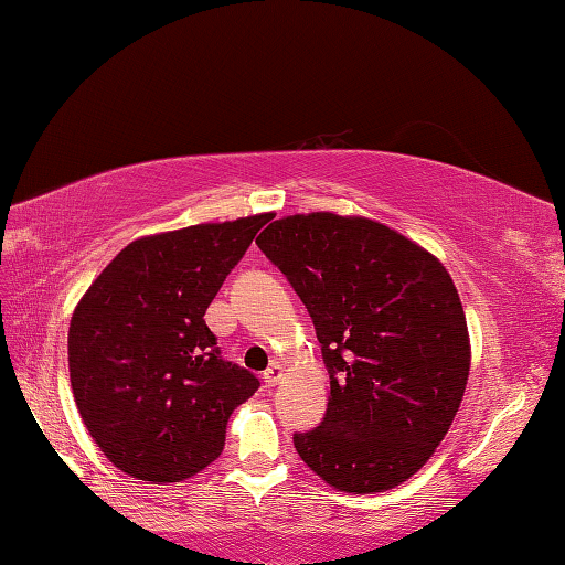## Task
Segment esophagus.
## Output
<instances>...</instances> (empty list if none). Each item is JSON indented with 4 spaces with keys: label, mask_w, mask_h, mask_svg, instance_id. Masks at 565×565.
Masks as SVG:
<instances>
[{
    "label": "esophagus",
    "mask_w": 565,
    "mask_h": 565,
    "mask_svg": "<svg viewBox=\"0 0 565 565\" xmlns=\"http://www.w3.org/2000/svg\"><path fill=\"white\" fill-rule=\"evenodd\" d=\"M264 381H266V386L281 384V381H284V366H281V363H271V366L264 371Z\"/></svg>",
    "instance_id": "34e87169"
}]
</instances>
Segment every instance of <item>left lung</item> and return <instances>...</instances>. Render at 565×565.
<instances>
[{"mask_svg": "<svg viewBox=\"0 0 565 565\" xmlns=\"http://www.w3.org/2000/svg\"><path fill=\"white\" fill-rule=\"evenodd\" d=\"M317 329L331 396L296 454L333 489L404 483L461 406L471 343L451 276L426 248L363 216L276 218L256 238Z\"/></svg>", "mask_w": 565, "mask_h": 565, "instance_id": "1", "label": "left lung"}]
</instances>
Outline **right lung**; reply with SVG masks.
<instances>
[{"instance_id": "1", "label": "right lung", "mask_w": 565, "mask_h": 565, "mask_svg": "<svg viewBox=\"0 0 565 565\" xmlns=\"http://www.w3.org/2000/svg\"><path fill=\"white\" fill-rule=\"evenodd\" d=\"M271 214L141 236L76 303L70 379L104 456L139 481L177 483L224 451L226 420L259 379L222 359L204 313Z\"/></svg>"}]
</instances>
